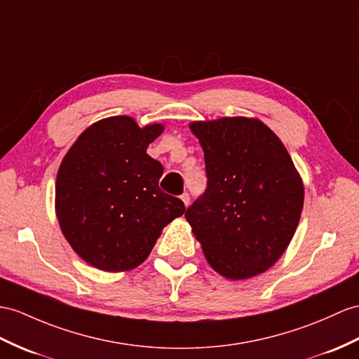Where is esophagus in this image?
Returning <instances> with one entry per match:
<instances>
[{"mask_svg": "<svg viewBox=\"0 0 359 359\" xmlns=\"http://www.w3.org/2000/svg\"><path fill=\"white\" fill-rule=\"evenodd\" d=\"M181 199H182V203H184V205H186V207L190 204V195L187 194V191H184V194L181 195Z\"/></svg>", "mask_w": 359, "mask_h": 359, "instance_id": "obj_1", "label": "esophagus"}]
</instances>
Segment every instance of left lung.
Returning <instances> with one entry per match:
<instances>
[{
    "mask_svg": "<svg viewBox=\"0 0 359 359\" xmlns=\"http://www.w3.org/2000/svg\"><path fill=\"white\" fill-rule=\"evenodd\" d=\"M207 189L186 212L215 271L231 280L265 273L290 245L304 189L286 147L257 118L194 121Z\"/></svg>",
    "mask_w": 359,
    "mask_h": 359,
    "instance_id": "1",
    "label": "left lung"
}]
</instances>
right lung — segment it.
Instances as JSON below:
<instances>
[{
    "mask_svg": "<svg viewBox=\"0 0 359 359\" xmlns=\"http://www.w3.org/2000/svg\"><path fill=\"white\" fill-rule=\"evenodd\" d=\"M163 125L138 128L117 116L85 129L56 178V215L65 239L86 264L118 273L143 264L163 229L186 212L158 187L160 161L146 154Z\"/></svg>",
    "mask_w": 359,
    "mask_h": 359,
    "instance_id": "1",
    "label": "right lung"
}]
</instances>
